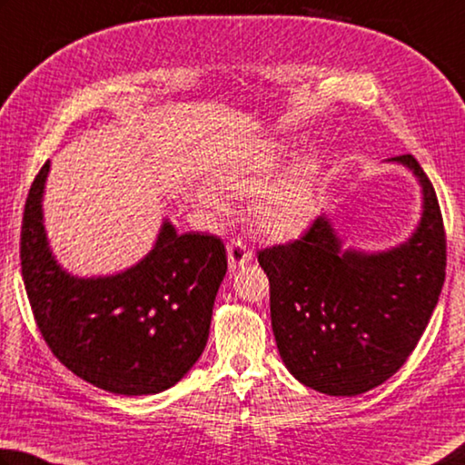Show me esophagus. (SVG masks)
I'll use <instances>...</instances> for the list:
<instances>
[{"mask_svg": "<svg viewBox=\"0 0 465 465\" xmlns=\"http://www.w3.org/2000/svg\"><path fill=\"white\" fill-rule=\"evenodd\" d=\"M250 260H252V252L246 248V243H243L240 238L227 243V262H230L232 270L248 264Z\"/></svg>", "mask_w": 465, "mask_h": 465, "instance_id": "34e87169", "label": "esophagus"}]
</instances>
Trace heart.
<instances>
[{
	"mask_svg": "<svg viewBox=\"0 0 465 465\" xmlns=\"http://www.w3.org/2000/svg\"><path fill=\"white\" fill-rule=\"evenodd\" d=\"M291 158L292 152L281 144L243 152L215 173L217 189H195V201L211 215L223 217L230 209L225 197H256L250 211L256 230L272 240L297 238L313 217L317 166L313 160H301L273 183Z\"/></svg>",
	"mask_w": 465,
	"mask_h": 465,
	"instance_id": "b5f03b06",
	"label": "heart"
}]
</instances>
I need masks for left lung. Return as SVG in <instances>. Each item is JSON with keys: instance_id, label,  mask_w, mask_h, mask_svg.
I'll return each instance as SVG.
<instances>
[{"instance_id": "obj_1", "label": "left lung", "mask_w": 465, "mask_h": 465, "mask_svg": "<svg viewBox=\"0 0 465 465\" xmlns=\"http://www.w3.org/2000/svg\"><path fill=\"white\" fill-rule=\"evenodd\" d=\"M391 160L423 187V217L409 242L378 254L341 250L319 215L299 240L258 252L281 358L323 394L356 396L391 378L417 348L443 289L447 242L433 184L412 154Z\"/></svg>"}]
</instances>
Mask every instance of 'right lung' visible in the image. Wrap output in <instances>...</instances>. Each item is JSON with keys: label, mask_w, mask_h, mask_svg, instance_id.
Segmentation results:
<instances>
[{"label": "right lung", "mask_w": 465, "mask_h": 465, "mask_svg": "<svg viewBox=\"0 0 465 465\" xmlns=\"http://www.w3.org/2000/svg\"><path fill=\"white\" fill-rule=\"evenodd\" d=\"M50 163L24 207V286L42 337L61 364L107 392L140 396L174 386L205 350L227 256L211 233L163 223L154 248L125 272L77 278L56 264L42 223Z\"/></svg>", "instance_id": "add662e5"}]
</instances>
